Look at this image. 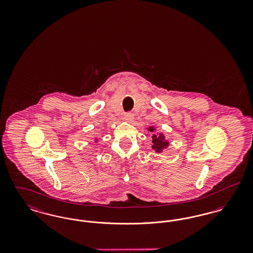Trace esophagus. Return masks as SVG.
I'll use <instances>...</instances> for the list:
<instances>
[{"label":"esophagus","mask_w":253,"mask_h":253,"mask_svg":"<svg viewBox=\"0 0 253 253\" xmlns=\"http://www.w3.org/2000/svg\"><path fill=\"white\" fill-rule=\"evenodd\" d=\"M124 120L126 121H128V122H132V121H133V114H132V113H127V114H125Z\"/></svg>","instance_id":"1"}]
</instances>
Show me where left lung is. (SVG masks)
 Instances as JSON below:
<instances>
[{
  "label": "left lung",
  "mask_w": 253,
  "mask_h": 253,
  "mask_svg": "<svg viewBox=\"0 0 253 253\" xmlns=\"http://www.w3.org/2000/svg\"><path fill=\"white\" fill-rule=\"evenodd\" d=\"M147 131L152 133V148L157 154L162 153L166 150L169 145V141L166 139L165 134L163 132H157V128L155 126H150L147 128Z\"/></svg>",
  "instance_id": "left-lung-1"
}]
</instances>
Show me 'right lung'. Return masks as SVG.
I'll list each match as a JSON object with an SVG mask.
<instances>
[{
	"instance_id": "obj_1",
	"label": "right lung",
	"mask_w": 253,
	"mask_h": 253,
	"mask_svg": "<svg viewBox=\"0 0 253 253\" xmlns=\"http://www.w3.org/2000/svg\"><path fill=\"white\" fill-rule=\"evenodd\" d=\"M99 139H100V138H99ZM94 140H95V143H96V142H97V141H98V138H97V137H95V139H94Z\"/></svg>"
}]
</instances>
